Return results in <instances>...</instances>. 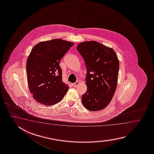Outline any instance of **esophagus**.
I'll return each instance as SVG.
<instances>
[{"label":"esophagus","instance_id":"1","mask_svg":"<svg viewBox=\"0 0 154 154\" xmlns=\"http://www.w3.org/2000/svg\"><path fill=\"white\" fill-rule=\"evenodd\" d=\"M79 82H76L75 83H74V84H72V86H74V87H76L77 85H79Z\"/></svg>","mask_w":154,"mask_h":154}]
</instances>
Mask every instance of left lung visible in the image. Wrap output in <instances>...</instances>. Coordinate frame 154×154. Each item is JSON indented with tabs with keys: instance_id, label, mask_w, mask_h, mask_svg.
Instances as JSON below:
<instances>
[{
	"instance_id": "obj_1",
	"label": "left lung",
	"mask_w": 154,
	"mask_h": 154,
	"mask_svg": "<svg viewBox=\"0 0 154 154\" xmlns=\"http://www.w3.org/2000/svg\"><path fill=\"white\" fill-rule=\"evenodd\" d=\"M77 50L85 60L87 91L82 95V105L91 111L106 108L117 85L119 64L113 49L97 41L79 43Z\"/></svg>"
}]
</instances>
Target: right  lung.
<instances>
[{"instance_id": "add662e5", "label": "right lung", "mask_w": 154, "mask_h": 154, "mask_svg": "<svg viewBox=\"0 0 154 154\" xmlns=\"http://www.w3.org/2000/svg\"><path fill=\"white\" fill-rule=\"evenodd\" d=\"M74 45L62 39L37 43L26 63L28 86L33 97L42 105L52 106L62 100L69 87L62 81L60 60Z\"/></svg>"}]
</instances>
